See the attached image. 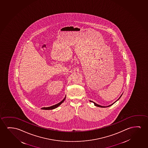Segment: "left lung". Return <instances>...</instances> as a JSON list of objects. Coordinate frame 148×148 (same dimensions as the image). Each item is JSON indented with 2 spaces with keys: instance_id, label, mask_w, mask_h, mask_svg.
I'll list each match as a JSON object with an SVG mask.
<instances>
[{
  "instance_id": "8db88e82",
  "label": "left lung",
  "mask_w": 148,
  "mask_h": 148,
  "mask_svg": "<svg viewBox=\"0 0 148 148\" xmlns=\"http://www.w3.org/2000/svg\"><path fill=\"white\" fill-rule=\"evenodd\" d=\"M122 95H121V96H120V97H119V99H118V100H117V101H118V100H119V99H120V98H121V96H122ZM90 102H93L94 104V105H95V106H98V107H100V108H106V107H109V106H112V104H114V103H115V102H116V101H115V102H114V103H112V104H110V105H109V106H100V105H99V104H97V103H95V102H93V101H91V100H90Z\"/></svg>"
}]
</instances>
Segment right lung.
<instances>
[{
    "label": "right lung",
    "mask_w": 148,
    "mask_h": 148,
    "mask_svg": "<svg viewBox=\"0 0 148 148\" xmlns=\"http://www.w3.org/2000/svg\"><path fill=\"white\" fill-rule=\"evenodd\" d=\"M65 98H66V97H65L64 98V99H63L61 102H59L58 103H57V104L54 105V106H50V107H47V108H42V110H53V109L57 108V107H58L60 105L62 104L63 102H64V101L65 99Z\"/></svg>",
    "instance_id": "add662e5"
}]
</instances>
